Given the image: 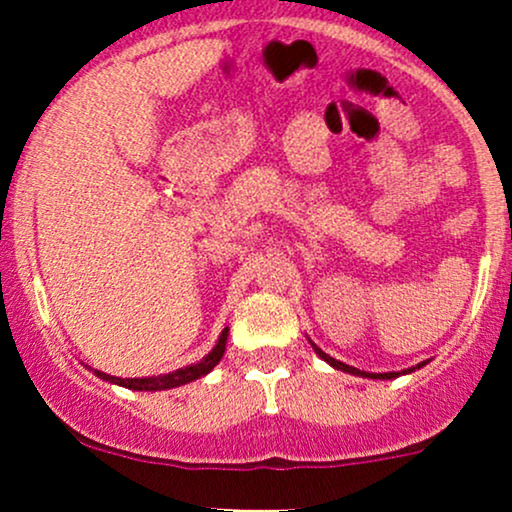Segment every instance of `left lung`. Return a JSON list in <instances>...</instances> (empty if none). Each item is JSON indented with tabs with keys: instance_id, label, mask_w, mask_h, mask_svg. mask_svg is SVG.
I'll return each mask as SVG.
<instances>
[{
	"instance_id": "8db88e82",
	"label": "left lung",
	"mask_w": 512,
	"mask_h": 512,
	"mask_svg": "<svg viewBox=\"0 0 512 512\" xmlns=\"http://www.w3.org/2000/svg\"><path fill=\"white\" fill-rule=\"evenodd\" d=\"M310 344H313V342H310ZM313 349H315V354L320 356L322 361H327V363H330L332 368H337V370H344V373H351V375H361V378H373V380H392V378H397V375H404V373H414L416 368L426 366V361H424V363H419V366H414V368H407V370H402V373H366V370H358V368H354V366H346V363L337 361V358L327 356L325 351L320 349V346H315V344H313Z\"/></svg>"
}]
</instances>
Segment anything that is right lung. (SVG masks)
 <instances>
[{
    "label": "right lung",
    "instance_id": "right-lung-1",
    "mask_svg": "<svg viewBox=\"0 0 512 512\" xmlns=\"http://www.w3.org/2000/svg\"><path fill=\"white\" fill-rule=\"evenodd\" d=\"M226 339H228V327L221 332L219 342H216L214 349L209 351L207 356L202 358L199 363H192V366H185V368H178L173 370V373H166V375H158V378H115V375H108V373H101V370H96L98 378L108 380V383L113 385H122L127 387V390H137V392H158V390H170V387H180V385H187L192 383V380L202 378V375H207L211 368L216 366V363L221 361L223 351H226Z\"/></svg>",
    "mask_w": 512,
    "mask_h": 512
}]
</instances>
